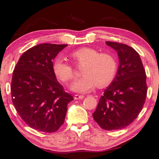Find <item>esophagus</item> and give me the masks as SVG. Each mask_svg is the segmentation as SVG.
<instances>
[{"instance_id":"34e87169","label":"esophagus","mask_w":159,"mask_h":159,"mask_svg":"<svg viewBox=\"0 0 159 159\" xmlns=\"http://www.w3.org/2000/svg\"><path fill=\"white\" fill-rule=\"evenodd\" d=\"M84 98V97L83 95H75V100H80V99H82Z\"/></svg>"}]
</instances>
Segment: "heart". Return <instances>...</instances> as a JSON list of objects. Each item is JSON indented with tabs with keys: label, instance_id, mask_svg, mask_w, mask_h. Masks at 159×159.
I'll list each match as a JSON object with an SVG mask.
<instances>
[{
	"label": "heart",
	"instance_id": "heart-1",
	"mask_svg": "<svg viewBox=\"0 0 159 159\" xmlns=\"http://www.w3.org/2000/svg\"><path fill=\"white\" fill-rule=\"evenodd\" d=\"M70 57L76 64L83 66L81 70L83 76L70 87L76 93H89L97 85L100 87L107 86L116 76L117 61L112 55L107 53H99L93 48L84 47L73 52ZM52 70L54 75L61 82H69L75 77L72 66L61 58L55 59Z\"/></svg>",
	"mask_w": 159,
	"mask_h": 159
}]
</instances>
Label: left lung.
Listing matches in <instances>:
<instances>
[{"mask_svg":"<svg viewBox=\"0 0 159 159\" xmlns=\"http://www.w3.org/2000/svg\"><path fill=\"white\" fill-rule=\"evenodd\" d=\"M105 43L118 53L119 66L93 116L102 129L114 130L130 125L141 111L147 94L146 75L134 49L124 43Z\"/></svg>","mask_w":159,"mask_h":159,"instance_id":"obj_1","label":"left lung"}]
</instances>
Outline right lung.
<instances>
[{"instance_id": "add662e5", "label": "right lung", "mask_w": 159, "mask_h": 159, "mask_svg": "<svg viewBox=\"0 0 159 159\" xmlns=\"http://www.w3.org/2000/svg\"><path fill=\"white\" fill-rule=\"evenodd\" d=\"M66 46L41 43L30 48L13 70V104L23 120L33 129L57 131L64 123L68 103L74 100L64 92L52 70V61Z\"/></svg>"}]
</instances>
